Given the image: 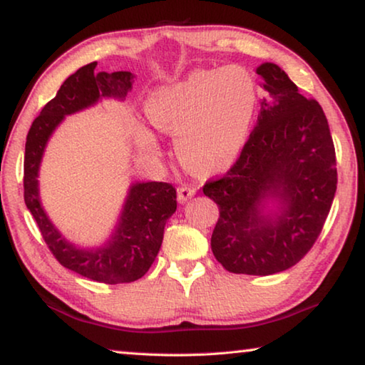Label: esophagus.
Masks as SVG:
<instances>
[{
  "label": "esophagus",
  "instance_id": "34e87169",
  "mask_svg": "<svg viewBox=\"0 0 365 365\" xmlns=\"http://www.w3.org/2000/svg\"><path fill=\"white\" fill-rule=\"evenodd\" d=\"M196 195V188H191V187H182L177 190V200L178 202H187L188 200H191Z\"/></svg>",
  "mask_w": 365,
  "mask_h": 365
}]
</instances>
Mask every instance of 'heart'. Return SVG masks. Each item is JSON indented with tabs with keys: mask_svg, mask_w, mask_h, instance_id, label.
<instances>
[{
	"mask_svg": "<svg viewBox=\"0 0 365 365\" xmlns=\"http://www.w3.org/2000/svg\"><path fill=\"white\" fill-rule=\"evenodd\" d=\"M256 78L242 66L193 71L146 96L143 110L158 130L175 135V151L196 174H219L232 168L250 137L257 110ZM141 151L158 156V138L137 128Z\"/></svg>",
	"mask_w": 365,
	"mask_h": 365,
	"instance_id": "heart-1",
	"label": "heart"
}]
</instances>
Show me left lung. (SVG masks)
Wrapping results in <instances>:
<instances>
[{
	"mask_svg": "<svg viewBox=\"0 0 365 365\" xmlns=\"http://www.w3.org/2000/svg\"><path fill=\"white\" fill-rule=\"evenodd\" d=\"M262 78L255 130L233 168L205 185L219 206L211 248L228 272L272 275L293 267L322 232L336 191L329 122L274 63Z\"/></svg>",
	"mask_w": 365,
	"mask_h": 365,
	"instance_id": "8db88e82",
	"label": "left lung"
}]
</instances>
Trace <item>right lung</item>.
I'll return each instance as SVG.
<instances>
[{
  "instance_id": "right-lung-1",
  "label": "right lung",
  "mask_w": 365,
  "mask_h": 365,
  "mask_svg": "<svg viewBox=\"0 0 365 365\" xmlns=\"http://www.w3.org/2000/svg\"><path fill=\"white\" fill-rule=\"evenodd\" d=\"M96 64L90 63L72 73L30 127L24 159V200L48 248L66 269L115 285L138 280L151 267L163 245L165 224L177 209V193L169 183L132 182L113 232L96 246L71 242L49 219L41 202L38 175L51 135L67 115L103 100L123 101L135 82L132 72H96Z\"/></svg>"
}]
</instances>
